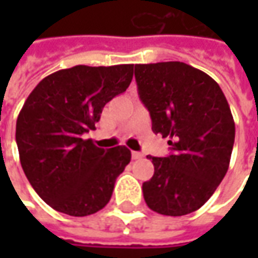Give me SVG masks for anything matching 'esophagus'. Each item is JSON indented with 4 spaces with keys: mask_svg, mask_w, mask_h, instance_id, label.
<instances>
[{
    "mask_svg": "<svg viewBox=\"0 0 258 258\" xmlns=\"http://www.w3.org/2000/svg\"><path fill=\"white\" fill-rule=\"evenodd\" d=\"M141 158H144V154H141V152H136V151H134V152H132V159H141Z\"/></svg>",
    "mask_w": 258,
    "mask_h": 258,
    "instance_id": "1",
    "label": "esophagus"
}]
</instances>
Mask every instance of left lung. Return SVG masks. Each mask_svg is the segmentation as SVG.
<instances>
[{"label": "left lung", "instance_id": "obj_1", "mask_svg": "<svg viewBox=\"0 0 258 258\" xmlns=\"http://www.w3.org/2000/svg\"><path fill=\"white\" fill-rule=\"evenodd\" d=\"M138 93L152 131L169 138L172 154L149 156L154 176L142 185L146 205L179 217L210 200L228 171L235 124L213 77L181 61L135 64Z\"/></svg>", "mask_w": 258, "mask_h": 258}]
</instances>
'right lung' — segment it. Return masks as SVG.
I'll list each match as a JSON object with an SVG mask.
<instances>
[{
    "mask_svg": "<svg viewBox=\"0 0 258 258\" xmlns=\"http://www.w3.org/2000/svg\"><path fill=\"white\" fill-rule=\"evenodd\" d=\"M132 77L134 64L75 66L44 77L27 97L15 127L20 162L55 211L86 217L110 201L131 151L97 148L83 135L94 131L104 104L123 93Z\"/></svg>",
    "mask_w": 258,
    "mask_h": 258,
    "instance_id": "obj_1",
    "label": "right lung"
}]
</instances>
